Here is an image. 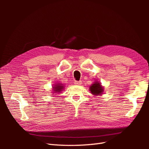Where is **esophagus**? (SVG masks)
<instances>
[{
	"label": "esophagus",
	"instance_id": "34e87169",
	"mask_svg": "<svg viewBox=\"0 0 149 149\" xmlns=\"http://www.w3.org/2000/svg\"><path fill=\"white\" fill-rule=\"evenodd\" d=\"M82 84L81 81H74V84L76 85H81Z\"/></svg>",
	"mask_w": 149,
	"mask_h": 149
}]
</instances>
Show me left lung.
Instances as JSON below:
<instances>
[{
  "label": "left lung",
  "mask_w": 149,
  "mask_h": 149,
  "mask_svg": "<svg viewBox=\"0 0 149 149\" xmlns=\"http://www.w3.org/2000/svg\"><path fill=\"white\" fill-rule=\"evenodd\" d=\"M90 91H91V93L94 94V95L98 96L101 94L103 92V88L102 87V86L101 84L98 82H95L91 86H90Z\"/></svg>",
  "instance_id": "left-lung-1"
}]
</instances>
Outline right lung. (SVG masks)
I'll return each instance as SVG.
<instances>
[{"instance_id":"add662e5","label":"right lung","mask_w":149,"mask_h":149,"mask_svg":"<svg viewBox=\"0 0 149 149\" xmlns=\"http://www.w3.org/2000/svg\"><path fill=\"white\" fill-rule=\"evenodd\" d=\"M53 91H55V92H60L61 91L62 89H63V86L61 84H58L55 86V87H53Z\"/></svg>"}]
</instances>
